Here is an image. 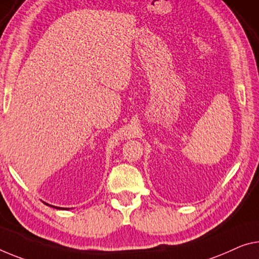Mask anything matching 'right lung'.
I'll return each instance as SVG.
<instances>
[{
  "label": "right lung",
  "mask_w": 259,
  "mask_h": 259,
  "mask_svg": "<svg viewBox=\"0 0 259 259\" xmlns=\"http://www.w3.org/2000/svg\"><path fill=\"white\" fill-rule=\"evenodd\" d=\"M57 208H60V207H57Z\"/></svg>",
  "instance_id": "add662e5"
}]
</instances>
